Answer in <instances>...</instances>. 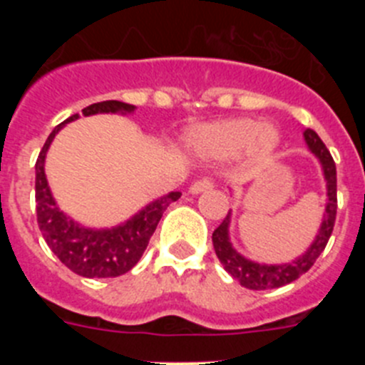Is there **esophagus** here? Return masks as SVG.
<instances>
[{
	"label": "esophagus",
	"instance_id": "34e87169",
	"mask_svg": "<svg viewBox=\"0 0 365 365\" xmlns=\"http://www.w3.org/2000/svg\"><path fill=\"white\" fill-rule=\"evenodd\" d=\"M214 186V180L208 179V177H202V179L195 180L192 186H190V193H201L206 192V190H210Z\"/></svg>",
	"mask_w": 365,
	"mask_h": 365
}]
</instances>
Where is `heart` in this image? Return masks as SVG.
I'll return each mask as SVG.
<instances>
[{
    "mask_svg": "<svg viewBox=\"0 0 365 365\" xmlns=\"http://www.w3.org/2000/svg\"><path fill=\"white\" fill-rule=\"evenodd\" d=\"M192 143L195 150L206 157L232 159L243 150L267 153L278 143V133L270 125H257L250 118H234L202 125L193 133Z\"/></svg>",
    "mask_w": 365,
    "mask_h": 365,
    "instance_id": "obj_1",
    "label": "heart"
}]
</instances>
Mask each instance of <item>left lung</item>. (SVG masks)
Returning <instances> with one entry per match:
<instances>
[{"label": "left lung", "instance_id": "left-lung-1", "mask_svg": "<svg viewBox=\"0 0 365 365\" xmlns=\"http://www.w3.org/2000/svg\"><path fill=\"white\" fill-rule=\"evenodd\" d=\"M305 140L307 146L311 148L312 153L320 159L322 168H324V175L327 180V206H325L324 222H322L320 232L316 235L314 243L311 245L307 252L298 257L292 263H285V265H259L254 261L245 259L241 254H237L232 248L230 240H228V225H230V212L227 217L222 219V222L212 234V243H214V250L217 254L221 265L225 267L232 278H235L247 289L252 291H267V289H278V287L287 285V283L298 279L302 274L307 272L314 261L320 257L324 252V248L327 247V241L333 234L334 221H336V164H334L333 157L325 148L324 140L318 137L314 130L307 128L305 130Z\"/></svg>", "mask_w": 365, "mask_h": 365}]
</instances>
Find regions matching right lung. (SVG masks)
<instances>
[{
  "instance_id": "1",
  "label": "right lung",
  "mask_w": 365,
  "mask_h": 365,
  "mask_svg": "<svg viewBox=\"0 0 365 365\" xmlns=\"http://www.w3.org/2000/svg\"><path fill=\"white\" fill-rule=\"evenodd\" d=\"M135 106L124 104L118 100H106L98 104H91L82 109V115H96V113H131ZM78 115L67 118L66 122L76 120ZM63 122V124H66ZM56 125L49 138L45 140L36 160V217L38 227L45 243L62 261L67 269L83 278H117L133 269L143 257L150 237L159 225L164 210L173 201L180 197V192H172L170 195L157 199L128 222L115 227L111 230H89L63 215L58 210L56 202L51 195L49 185L45 179L43 160L45 153L53 143L54 135L62 130Z\"/></svg>"
}]
</instances>
